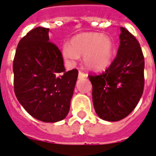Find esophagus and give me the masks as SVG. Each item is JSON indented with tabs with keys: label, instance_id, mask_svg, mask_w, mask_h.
<instances>
[{
	"label": "esophagus",
	"instance_id": "1",
	"mask_svg": "<svg viewBox=\"0 0 156 156\" xmlns=\"http://www.w3.org/2000/svg\"><path fill=\"white\" fill-rule=\"evenodd\" d=\"M86 77H87V74H85L84 72H81V71H79V75H78V78H79V79L86 78Z\"/></svg>",
	"mask_w": 156,
	"mask_h": 156
}]
</instances>
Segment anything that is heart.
<instances>
[{
    "label": "heart",
    "instance_id": "1",
    "mask_svg": "<svg viewBox=\"0 0 156 156\" xmlns=\"http://www.w3.org/2000/svg\"><path fill=\"white\" fill-rule=\"evenodd\" d=\"M113 43L110 37L97 33H85L76 35L62 48L64 59L74 66L83 55V62L88 69L101 70L107 68L112 59Z\"/></svg>",
    "mask_w": 156,
    "mask_h": 156
}]
</instances>
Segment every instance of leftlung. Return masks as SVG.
<instances>
[{
    "label": "left lung",
    "mask_w": 156,
    "mask_h": 156,
    "mask_svg": "<svg viewBox=\"0 0 156 156\" xmlns=\"http://www.w3.org/2000/svg\"><path fill=\"white\" fill-rule=\"evenodd\" d=\"M117 57L100 75L89 76L94 108L100 119L117 122L132 112L142 97L144 58L133 35L120 27Z\"/></svg>",
    "instance_id": "left-lung-1"
}]
</instances>
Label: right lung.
Returning <instances> with one entry per match:
<instances>
[{"label": "right lung", "instance_id": "right-lung-1", "mask_svg": "<svg viewBox=\"0 0 156 156\" xmlns=\"http://www.w3.org/2000/svg\"><path fill=\"white\" fill-rule=\"evenodd\" d=\"M49 29L36 27L20 40L13 61L14 90L34 119L55 122L66 119L78 71H66L58 47L49 41Z\"/></svg>", "mask_w": 156, "mask_h": 156}]
</instances>
